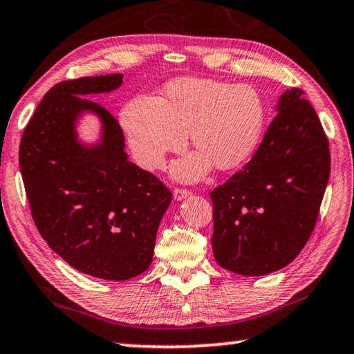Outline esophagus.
<instances>
[{
    "label": "esophagus",
    "mask_w": 354,
    "mask_h": 354,
    "mask_svg": "<svg viewBox=\"0 0 354 354\" xmlns=\"http://www.w3.org/2000/svg\"><path fill=\"white\" fill-rule=\"evenodd\" d=\"M191 192L186 191V189H175V192H173V198L176 200V202H181V200L187 198Z\"/></svg>",
    "instance_id": "34e87169"
}]
</instances>
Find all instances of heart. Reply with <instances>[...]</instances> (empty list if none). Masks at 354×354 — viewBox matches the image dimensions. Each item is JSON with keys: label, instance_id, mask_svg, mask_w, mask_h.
<instances>
[{"label": "heart", "instance_id": "1", "mask_svg": "<svg viewBox=\"0 0 354 354\" xmlns=\"http://www.w3.org/2000/svg\"><path fill=\"white\" fill-rule=\"evenodd\" d=\"M263 124L266 104L254 87L214 79L171 82L165 98L136 95L120 113L131 154L149 171L160 170L191 133L198 151L173 165L183 183L202 179L213 163L221 170L241 165L259 145Z\"/></svg>", "mask_w": 354, "mask_h": 354}]
</instances>
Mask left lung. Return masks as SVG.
<instances>
[{"instance_id":"left-lung-1","label":"left lung","mask_w":354,"mask_h":354,"mask_svg":"<svg viewBox=\"0 0 354 354\" xmlns=\"http://www.w3.org/2000/svg\"><path fill=\"white\" fill-rule=\"evenodd\" d=\"M300 88L284 91L252 159L209 194L216 262L261 277L291 263L315 229L330 173L329 143Z\"/></svg>"}]
</instances>
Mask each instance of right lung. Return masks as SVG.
<instances>
[{"instance_id":"obj_1","label":"right lung","mask_w":354,"mask_h":354,"mask_svg":"<svg viewBox=\"0 0 354 354\" xmlns=\"http://www.w3.org/2000/svg\"><path fill=\"white\" fill-rule=\"evenodd\" d=\"M122 75L81 77L44 95L20 141L19 163L31 216L52 251L76 270L124 281L147 270L171 192L125 152L120 125L91 95L122 86ZM92 115L99 138L78 124Z\"/></svg>"}]
</instances>
